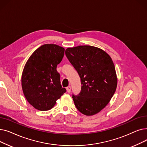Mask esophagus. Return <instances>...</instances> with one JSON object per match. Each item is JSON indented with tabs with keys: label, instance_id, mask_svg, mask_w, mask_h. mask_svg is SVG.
<instances>
[{
	"label": "esophagus",
	"instance_id": "1",
	"mask_svg": "<svg viewBox=\"0 0 147 147\" xmlns=\"http://www.w3.org/2000/svg\"><path fill=\"white\" fill-rule=\"evenodd\" d=\"M66 89H67V92H68V93H69V92H71V86H67Z\"/></svg>",
	"mask_w": 147,
	"mask_h": 147
}]
</instances>
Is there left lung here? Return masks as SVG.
<instances>
[{
	"instance_id": "8db88e82",
	"label": "left lung",
	"mask_w": 147,
	"mask_h": 147,
	"mask_svg": "<svg viewBox=\"0 0 147 147\" xmlns=\"http://www.w3.org/2000/svg\"><path fill=\"white\" fill-rule=\"evenodd\" d=\"M65 55L80 78L81 91L72 96L77 109L86 115L97 114L109 104L117 88L111 57L103 50L87 45L68 48Z\"/></svg>"
}]
</instances>
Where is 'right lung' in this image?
Returning <instances> with one entry per match:
<instances>
[{"label":"right lung","mask_w":147,"mask_h":147,"mask_svg":"<svg viewBox=\"0 0 147 147\" xmlns=\"http://www.w3.org/2000/svg\"><path fill=\"white\" fill-rule=\"evenodd\" d=\"M64 51L57 45H43L33 53L25 65L21 78L22 91L30 104L38 110L51 109L66 92L57 70Z\"/></svg>","instance_id":"obj_1"}]
</instances>
